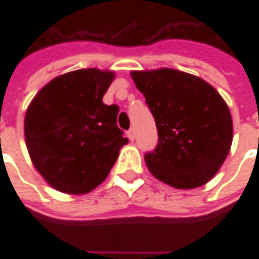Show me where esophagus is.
Listing matches in <instances>:
<instances>
[{
  "label": "esophagus",
  "instance_id": "obj_1",
  "mask_svg": "<svg viewBox=\"0 0 259 259\" xmlns=\"http://www.w3.org/2000/svg\"><path fill=\"white\" fill-rule=\"evenodd\" d=\"M127 137H129V139H130V140H132V141L135 140V137H136L135 129H130L129 132H127Z\"/></svg>",
  "mask_w": 259,
  "mask_h": 259
}]
</instances>
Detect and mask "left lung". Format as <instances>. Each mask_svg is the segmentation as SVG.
Wrapping results in <instances>:
<instances>
[{"label": "left lung", "mask_w": 259, "mask_h": 259, "mask_svg": "<svg viewBox=\"0 0 259 259\" xmlns=\"http://www.w3.org/2000/svg\"><path fill=\"white\" fill-rule=\"evenodd\" d=\"M155 118L158 146L146 155L154 178L179 190L206 185L218 174L233 141L226 101L209 83L178 69L132 70Z\"/></svg>", "instance_id": "1"}]
</instances>
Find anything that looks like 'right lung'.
Returning a JSON list of instances; mask_svg holds the SVG:
<instances>
[{
  "mask_svg": "<svg viewBox=\"0 0 259 259\" xmlns=\"http://www.w3.org/2000/svg\"><path fill=\"white\" fill-rule=\"evenodd\" d=\"M113 79V70L68 72L48 81L29 104L26 147L37 172L55 190L93 191L127 144L116 126L118 107L102 102Z\"/></svg>",
  "mask_w": 259,
  "mask_h": 259,
  "instance_id": "right-lung-1",
  "label": "right lung"
}]
</instances>
